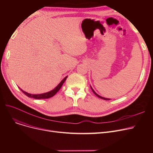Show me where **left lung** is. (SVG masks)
<instances>
[{
  "instance_id": "left-lung-1",
  "label": "left lung",
  "mask_w": 153,
  "mask_h": 153,
  "mask_svg": "<svg viewBox=\"0 0 153 153\" xmlns=\"http://www.w3.org/2000/svg\"><path fill=\"white\" fill-rule=\"evenodd\" d=\"M91 89H92V92L94 93V94H95V95H96V96H97L98 97H99V98H100V99H103V100H110V99H108V98H105V97H101V96H100L99 95H98L97 93H96V92L94 91V90L92 89V87L91 86Z\"/></svg>"
}]
</instances>
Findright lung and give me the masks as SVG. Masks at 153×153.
Masks as SVG:
<instances>
[{
  "mask_svg": "<svg viewBox=\"0 0 153 153\" xmlns=\"http://www.w3.org/2000/svg\"><path fill=\"white\" fill-rule=\"evenodd\" d=\"M68 77V76L64 77L62 81H61V82L56 86L54 89H53L52 91L48 92L46 93H43V94H29L25 91H23L22 89L19 87V89L22 91V92L25 94L27 96H28V97H31V98H33V99H49L50 97H52L53 96H54L56 93H57L59 90L61 89V87H62V84H64V82H65L66 78Z\"/></svg>",
  "mask_w": 153,
  "mask_h": 153,
  "instance_id": "obj_1",
  "label": "right lung"
}]
</instances>
